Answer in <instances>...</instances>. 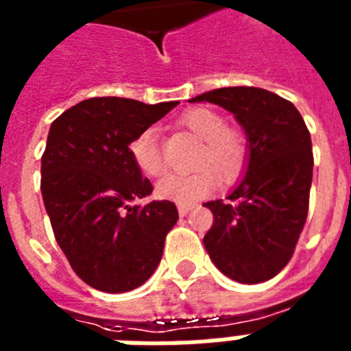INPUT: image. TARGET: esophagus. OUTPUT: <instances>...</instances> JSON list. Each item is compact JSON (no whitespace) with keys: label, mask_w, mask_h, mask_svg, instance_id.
Listing matches in <instances>:
<instances>
[{"label":"esophagus","mask_w":351,"mask_h":351,"mask_svg":"<svg viewBox=\"0 0 351 351\" xmlns=\"http://www.w3.org/2000/svg\"><path fill=\"white\" fill-rule=\"evenodd\" d=\"M193 208H195V206H191V204H178V215H180V217H186Z\"/></svg>","instance_id":"1"}]
</instances>
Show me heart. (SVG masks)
Returning a JSON list of instances; mask_svg holds the SVG:
<instances>
[{
    "mask_svg": "<svg viewBox=\"0 0 351 351\" xmlns=\"http://www.w3.org/2000/svg\"><path fill=\"white\" fill-rule=\"evenodd\" d=\"M182 123L202 140L193 173L169 175L158 182L156 193L160 198L178 204H191L208 197L220 182L237 180L247 164V140L239 129L226 125V118L209 107H195L182 117ZM132 162L145 176L156 178L165 173V160L154 129H145L132 138Z\"/></svg>",
    "mask_w": 351,
    "mask_h": 351,
    "instance_id": "b5f03b06",
    "label": "heart"
}]
</instances>
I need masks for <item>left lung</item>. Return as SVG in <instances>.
I'll return each mask as SVG.
<instances>
[{
  "label": "left lung",
  "instance_id": "left-lung-1",
  "mask_svg": "<svg viewBox=\"0 0 351 351\" xmlns=\"http://www.w3.org/2000/svg\"><path fill=\"white\" fill-rule=\"evenodd\" d=\"M233 112L250 142L247 173L228 200L206 208L213 226L204 237L226 277L258 284L293 256L310 208L313 153L310 131L291 101L258 87H224L195 96Z\"/></svg>",
  "mask_w": 351,
  "mask_h": 351
}]
</instances>
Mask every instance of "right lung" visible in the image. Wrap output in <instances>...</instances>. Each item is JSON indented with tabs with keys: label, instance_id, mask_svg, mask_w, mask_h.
I'll return each mask as SVG.
<instances>
[{
	"label": "right lung",
	"instance_id": "1",
	"mask_svg": "<svg viewBox=\"0 0 351 351\" xmlns=\"http://www.w3.org/2000/svg\"><path fill=\"white\" fill-rule=\"evenodd\" d=\"M176 106L101 96L52 121L41 156V195L58 245L90 288L131 291L160 264L178 211L169 200L138 206L153 186L129 145Z\"/></svg>",
	"mask_w": 351,
	"mask_h": 351
}]
</instances>
